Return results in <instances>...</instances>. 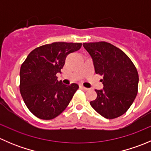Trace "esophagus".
<instances>
[{
	"label": "esophagus",
	"instance_id": "esophagus-1",
	"mask_svg": "<svg viewBox=\"0 0 151 151\" xmlns=\"http://www.w3.org/2000/svg\"><path fill=\"white\" fill-rule=\"evenodd\" d=\"M80 88H81L82 90H83V91H88V90H89V88H85V87H84V86H83V85H80Z\"/></svg>",
	"mask_w": 151,
	"mask_h": 151
}]
</instances>
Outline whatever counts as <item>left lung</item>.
I'll use <instances>...</instances> for the list:
<instances>
[{"mask_svg": "<svg viewBox=\"0 0 151 151\" xmlns=\"http://www.w3.org/2000/svg\"><path fill=\"white\" fill-rule=\"evenodd\" d=\"M93 60L96 74L103 76L102 90H95L97 98L90 102L107 119L123 115L138 92L139 75L133 62L117 47L106 42L83 43Z\"/></svg>", "mask_w": 151, "mask_h": 151, "instance_id": "1", "label": "left lung"}]
</instances>
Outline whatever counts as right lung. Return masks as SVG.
Instances as JSON below:
<instances>
[{"label":"right lung","instance_id":"right-lung-1","mask_svg":"<svg viewBox=\"0 0 151 151\" xmlns=\"http://www.w3.org/2000/svg\"><path fill=\"white\" fill-rule=\"evenodd\" d=\"M82 43L54 42L36 47L21 65L19 91L29 110L36 117L52 120L67 107L79 85L58 80L57 73L68 54L80 50Z\"/></svg>","mask_w":151,"mask_h":151}]
</instances>
